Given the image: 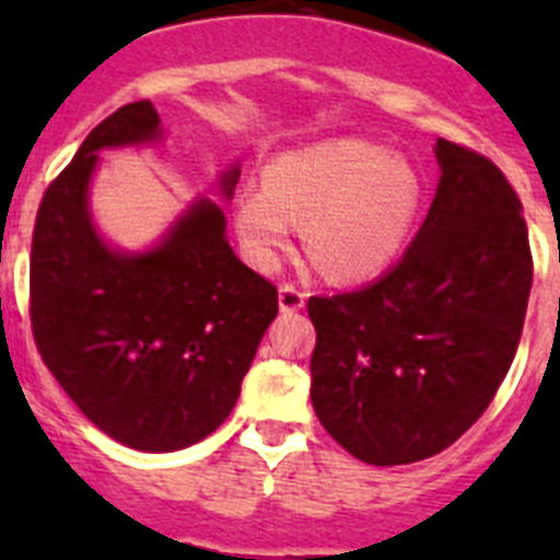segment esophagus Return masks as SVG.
Masks as SVG:
<instances>
[{"instance_id": "1", "label": "esophagus", "mask_w": 560, "mask_h": 560, "mask_svg": "<svg viewBox=\"0 0 560 560\" xmlns=\"http://www.w3.org/2000/svg\"><path fill=\"white\" fill-rule=\"evenodd\" d=\"M277 300H280V311H285V314H294V311H300L305 305V291H300L296 285H291V283H283L280 285V294H277Z\"/></svg>"}]
</instances>
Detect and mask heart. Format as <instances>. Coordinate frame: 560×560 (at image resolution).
Returning <instances> with one entry per match:
<instances>
[{
    "label": "heart",
    "instance_id": "heart-1",
    "mask_svg": "<svg viewBox=\"0 0 560 560\" xmlns=\"http://www.w3.org/2000/svg\"><path fill=\"white\" fill-rule=\"evenodd\" d=\"M420 176L404 156L375 142H319L285 153L269 185L241 190L235 221L249 260L271 269L303 221V246L339 280H364L393 264L420 210Z\"/></svg>",
    "mask_w": 560,
    "mask_h": 560
}]
</instances>
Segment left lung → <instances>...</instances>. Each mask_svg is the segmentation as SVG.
<instances>
[{
    "label": "left lung",
    "instance_id": "obj_1",
    "mask_svg": "<svg viewBox=\"0 0 560 560\" xmlns=\"http://www.w3.org/2000/svg\"><path fill=\"white\" fill-rule=\"evenodd\" d=\"M440 185L407 255L311 296V404L361 463L407 465L479 420L516 355L533 285L522 201L488 156L438 140Z\"/></svg>",
    "mask_w": 560,
    "mask_h": 560
}]
</instances>
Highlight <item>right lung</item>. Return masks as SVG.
<instances>
[{"mask_svg":"<svg viewBox=\"0 0 560 560\" xmlns=\"http://www.w3.org/2000/svg\"><path fill=\"white\" fill-rule=\"evenodd\" d=\"M156 137L151 101L92 128L44 190L30 252V325L44 364L101 432L151 454L192 446L224 423L277 316V289L237 260L210 199L156 249L122 255L103 244L86 205L97 151ZM237 176H221L226 199Z\"/></svg>","mask_w":560,"mask_h":560,"instance_id":"right-lung-1","label":"right lung"}]
</instances>
